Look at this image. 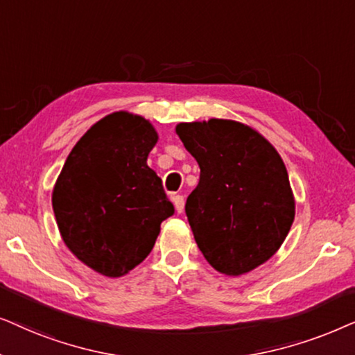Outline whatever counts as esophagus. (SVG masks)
<instances>
[{"mask_svg":"<svg viewBox=\"0 0 355 355\" xmlns=\"http://www.w3.org/2000/svg\"><path fill=\"white\" fill-rule=\"evenodd\" d=\"M173 205H175V211L180 214V212H183V207H185V200H183L182 195H175L173 196Z\"/></svg>","mask_w":355,"mask_h":355,"instance_id":"34e87169","label":"esophagus"}]
</instances>
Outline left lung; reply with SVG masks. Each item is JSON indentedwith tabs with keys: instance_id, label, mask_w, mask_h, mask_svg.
<instances>
[{
	"instance_id": "obj_1",
	"label": "left lung",
	"mask_w": 355,
	"mask_h": 355,
	"mask_svg": "<svg viewBox=\"0 0 355 355\" xmlns=\"http://www.w3.org/2000/svg\"><path fill=\"white\" fill-rule=\"evenodd\" d=\"M175 131L201 170L185 205L198 248L225 276L253 271L281 248L295 217L279 153L235 120L178 123Z\"/></svg>"
}]
</instances>
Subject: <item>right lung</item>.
<instances>
[{
	"mask_svg": "<svg viewBox=\"0 0 355 355\" xmlns=\"http://www.w3.org/2000/svg\"><path fill=\"white\" fill-rule=\"evenodd\" d=\"M157 139L149 120L113 112L76 143L56 178L51 205L61 239L102 276H125L143 263L173 214L148 165Z\"/></svg>",
	"mask_w": 355,
	"mask_h": 355,
	"instance_id": "add662e5",
	"label": "right lung"
}]
</instances>
